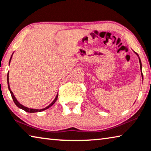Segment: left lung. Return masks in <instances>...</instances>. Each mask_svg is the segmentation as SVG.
<instances>
[{"label": "left lung", "instance_id": "1", "mask_svg": "<svg viewBox=\"0 0 151 151\" xmlns=\"http://www.w3.org/2000/svg\"><path fill=\"white\" fill-rule=\"evenodd\" d=\"M136 53V55L138 56V57H139V55L137 54V52H135ZM139 63H140V72H141V75H142V78H143V75H142V64H141V61H140V58H139Z\"/></svg>", "mask_w": 151, "mask_h": 151}]
</instances>
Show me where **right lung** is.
Here are the masks:
<instances>
[{
  "instance_id": "right-lung-1",
  "label": "right lung",
  "mask_w": 151,
  "mask_h": 151,
  "mask_svg": "<svg viewBox=\"0 0 151 151\" xmlns=\"http://www.w3.org/2000/svg\"><path fill=\"white\" fill-rule=\"evenodd\" d=\"M12 55H13V53H12ZM12 56H11V58H10V60H9V65H10V63H11V58H12ZM7 83H8V87H9V91H10V93H11V96H12V99H13V101H14V103H15V104H16V105H17L18 107H19V108L21 109H22V110H24V111H25L27 112H30V113H33V112H41V111H45V110L48 109V108H49V107H50L51 106L53 105V104H54V103H55V102H56V101L57 100V98H58V94H57V96H56L55 99V100L52 102V103L50 104L49 105L47 106V107H45V108H44V109H29V108H28V107L24 106L22 105V104H20V103H19V101H18L17 100V99L15 98V96H14V95L13 93H12V92L11 91V88H10L9 81V73H8V75H7Z\"/></svg>"
}]
</instances>
